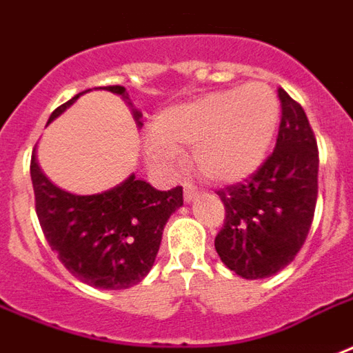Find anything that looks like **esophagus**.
Returning a JSON list of instances; mask_svg holds the SVG:
<instances>
[{"mask_svg": "<svg viewBox=\"0 0 353 353\" xmlns=\"http://www.w3.org/2000/svg\"><path fill=\"white\" fill-rule=\"evenodd\" d=\"M182 186H184V201H186V203L192 201L195 195L199 194V190H197V188H195L192 182H184Z\"/></svg>", "mask_w": 353, "mask_h": 353, "instance_id": "esophagus-1", "label": "esophagus"}]
</instances>
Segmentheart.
Masks as SVG:
<instances>
[{
	"label": "heart",
	"instance_id": "b5f03b06",
	"mask_svg": "<svg viewBox=\"0 0 353 353\" xmlns=\"http://www.w3.org/2000/svg\"><path fill=\"white\" fill-rule=\"evenodd\" d=\"M280 101L265 82L210 92L163 110L145 137L152 163L171 167L179 150L194 146L197 171L230 184L254 173L279 125Z\"/></svg>",
	"mask_w": 353,
	"mask_h": 353
}]
</instances>
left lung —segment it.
<instances>
[{
    "mask_svg": "<svg viewBox=\"0 0 353 353\" xmlns=\"http://www.w3.org/2000/svg\"><path fill=\"white\" fill-rule=\"evenodd\" d=\"M276 146L244 182L218 192L225 220L214 246L223 265L248 280L267 279L303 248L318 199V145L299 103L279 88Z\"/></svg>",
    "mask_w": 353,
    "mask_h": 353,
    "instance_id": "1",
    "label": "left lung"
}]
</instances>
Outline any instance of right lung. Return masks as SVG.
<instances>
[{"mask_svg":"<svg viewBox=\"0 0 353 353\" xmlns=\"http://www.w3.org/2000/svg\"><path fill=\"white\" fill-rule=\"evenodd\" d=\"M103 90L130 99L125 88L118 84ZM82 94L60 105L48 123ZM133 117L137 125H143L139 110H133ZM30 173L35 212L50 248L73 276L101 290H128L145 279L158 256L169 216L184 203L180 186L159 192L135 174L101 194H69L46 179L35 148Z\"/></svg>","mask_w":353,"mask_h":353,"instance_id":"1","label":"right lung"}]
</instances>
